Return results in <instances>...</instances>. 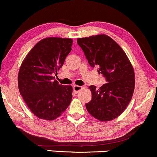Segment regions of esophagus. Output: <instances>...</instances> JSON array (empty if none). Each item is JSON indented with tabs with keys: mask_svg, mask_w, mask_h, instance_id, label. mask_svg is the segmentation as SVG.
Here are the masks:
<instances>
[{
	"mask_svg": "<svg viewBox=\"0 0 157 157\" xmlns=\"http://www.w3.org/2000/svg\"><path fill=\"white\" fill-rule=\"evenodd\" d=\"M82 86H78V85H75L73 86V91L75 94H78L79 91L82 90Z\"/></svg>",
	"mask_w": 157,
	"mask_h": 157,
	"instance_id": "34e87169",
	"label": "esophagus"
}]
</instances>
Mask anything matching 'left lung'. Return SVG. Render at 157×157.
<instances>
[{
    "mask_svg": "<svg viewBox=\"0 0 157 157\" xmlns=\"http://www.w3.org/2000/svg\"><path fill=\"white\" fill-rule=\"evenodd\" d=\"M92 68L98 67L108 83L99 89L89 86L92 98L86 104L89 113L101 121L114 119L126 110L135 88V73L121 47L105 34L77 39Z\"/></svg>",
    "mask_w": 157,
    "mask_h": 157,
    "instance_id": "obj_1",
    "label": "left lung"
}]
</instances>
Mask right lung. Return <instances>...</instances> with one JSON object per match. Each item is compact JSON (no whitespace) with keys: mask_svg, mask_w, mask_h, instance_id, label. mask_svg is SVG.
<instances>
[{"mask_svg":"<svg viewBox=\"0 0 157 157\" xmlns=\"http://www.w3.org/2000/svg\"><path fill=\"white\" fill-rule=\"evenodd\" d=\"M71 38H45L31 49L18 74L20 94L34 115L52 121L65 112L73 98V87L54 79L71 51Z\"/></svg>","mask_w":157,"mask_h":157,"instance_id":"add662e5","label":"right lung"}]
</instances>
